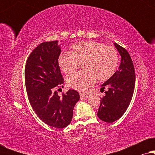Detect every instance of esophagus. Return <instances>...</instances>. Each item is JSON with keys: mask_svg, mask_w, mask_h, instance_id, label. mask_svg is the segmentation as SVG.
<instances>
[{"mask_svg": "<svg viewBox=\"0 0 155 155\" xmlns=\"http://www.w3.org/2000/svg\"><path fill=\"white\" fill-rule=\"evenodd\" d=\"M80 98H87V97H88V94H84V93H80Z\"/></svg>", "mask_w": 155, "mask_h": 155, "instance_id": "1", "label": "esophagus"}]
</instances>
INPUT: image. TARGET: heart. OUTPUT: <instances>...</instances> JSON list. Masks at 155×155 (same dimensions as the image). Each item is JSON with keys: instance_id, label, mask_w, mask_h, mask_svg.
Segmentation results:
<instances>
[{"instance_id": "b5f03b06", "label": "heart", "mask_w": 155, "mask_h": 155, "mask_svg": "<svg viewBox=\"0 0 155 155\" xmlns=\"http://www.w3.org/2000/svg\"><path fill=\"white\" fill-rule=\"evenodd\" d=\"M71 53L64 52L58 58V65L65 73L75 71L82 64L83 71L67 78L69 87L84 92L94 83L110 79L119 62L118 50L112 46L94 41H82L72 46Z\"/></svg>"}]
</instances>
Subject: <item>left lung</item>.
<instances>
[{"instance_id": "obj_1", "label": "left lung", "mask_w": 155, "mask_h": 155, "mask_svg": "<svg viewBox=\"0 0 155 155\" xmlns=\"http://www.w3.org/2000/svg\"><path fill=\"white\" fill-rule=\"evenodd\" d=\"M121 56V63L118 71L102 85L101 92L105 96L101 98L97 116L103 121L112 123L124 115L132 99L135 89V74L133 63L126 48L114 44Z\"/></svg>"}]
</instances>
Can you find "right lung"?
<instances>
[{
  "label": "right lung",
  "mask_w": 155,
  "mask_h": 155,
  "mask_svg": "<svg viewBox=\"0 0 155 155\" xmlns=\"http://www.w3.org/2000/svg\"><path fill=\"white\" fill-rule=\"evenodd\" d=\"M61 52L58 41L41 43L29 56L25 69V86L31 107L42 121L57 128L70 124L73 108L80 99L75 90L63 93L62 97L55 90V87H63L58 65Z\"/></svg>",
  "instance_id": "add662e5"
}]
</instances>
